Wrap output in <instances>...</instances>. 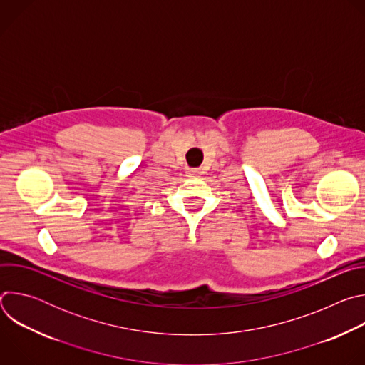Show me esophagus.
Returning a JSON list of instances; mask_svg holds the SVG:
<instances>
[{"label": "esophagus", "instance_id": "obj_1", "mask_svg": "<svg viewBox=\"0 0 365 365\" xmlns=\"http://www.w3.org/2000/svg\"><path fill=\"white\" fill-rule=\"evenodd\" d=\"M199 173H200L199 169H187V176L189 178H196Z\"/></svg>", "mask_w": 365, "mask_h": 365}]
</instances>
